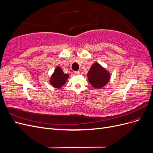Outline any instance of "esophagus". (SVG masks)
<instances>
[{
    "label": "esophagus",
    "instance_id": "obj_1",
    "mask_svg": "<svg viewBox=\"0 0 153 153\" xmlns=\"http://www.w3.org/2000/svg\"><path fill=\"white\" fill-rule=\"evenodd\" d=\"M79 73H80L79 71H74V74H75V75H78Z\"/></svg>",
    "mask_w": 153,
    "mask_h": 153
}]
</instances>
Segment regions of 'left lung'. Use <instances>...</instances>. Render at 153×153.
I'll return each instance as SVG.
<instances>
[{"label": "left lung", "instance_id": "1", "mask_svg": "<svg viewBox=\"0 0 153 153\" xmlns=\"http://www.w3.org/2000/svg\"><path fill=\"white\" fill-rule=\"evenodd\" d=\"M87 77L89 83L94 89H101L107 84L110 75L99 63L95 62L88 71Z\"/></svg>", "mask_w": 153, "mask_h": 153}]
</instances>
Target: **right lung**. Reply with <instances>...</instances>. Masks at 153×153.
Returning a JSON list of instances; mask_svg holds the SVG:
<instances>
[{
  "mask_svg": "<svg viewBox=\"0 0 153 153\" xmlns=\"http://www.w3.org/2000/svg\"><path fill=\"white\" fill-rule=\"evenodd\" d=\"M68 77V74L64 73L61 68L57 66L50 78V83L53 87L60 89L64 84H65Z\"/></svg>",
  "mask_w": 153,
  "mask_h": 153,
  "instance_id": "add662e5",
  "label": "right lung"
}]
</instances>
